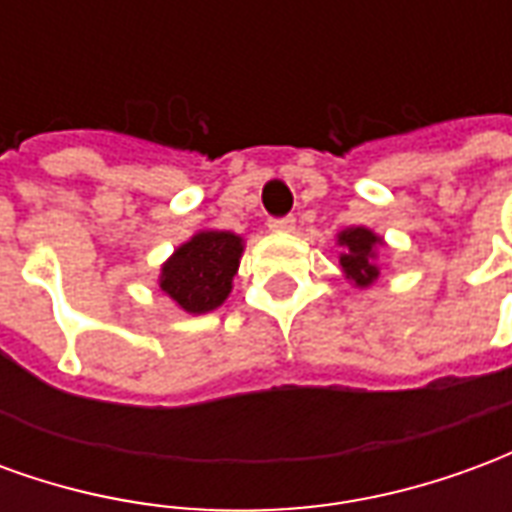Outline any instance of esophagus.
I'll return each instance as SVG.
<instances>
[{"label": "esophagus", "mask_w": 512, "mask_h": 512, "mask_svg": "<svg viewBox=\"0 0 512 512\" xmlns=\"http://www.w3.org/2000/svg\"><path fill=\"white\" fill-rule=\"evenodd\" d=\"M293 227H296V219H293V216H285V219H271V222H268V230H271V233H290Z\"/></svg>", "instance_id": "esophagus-1"}]
</instances>
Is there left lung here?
Instances as JSON below:
<instances>
[{"label":"left lung","mask_w":512,"mask_h":512,"mask_svg":"<svg viewBox=\"0 0 512 512\" xmlns=\"http://www.w3.org/2000/svg\"><path fill=\"white\" fill-rule=\"evenodd\" d=\"M337 246L343 249L340 252L343 277L359 290L376 285L378 277H381L378 249L384 246V238L373 233L370 227H345L337 233Z\"/></svg>","instance_id":"obj_1"}]
</instances>
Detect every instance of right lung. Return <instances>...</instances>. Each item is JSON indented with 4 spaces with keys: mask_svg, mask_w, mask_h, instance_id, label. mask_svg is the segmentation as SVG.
I'll return each mask as SVG.
<instances>
[{
    "mask_svg": "<svg viewBox=\"0 0 512 512\" xmlns=\"http://www.w3.org/2000/svg\"><path fill=\"white\" fill-rule=\"evenodd\" d=\"M244 246V238L230 230H200L161 263L158 288L189 315L213 312L233 290Z\"/></svg>",
    "mask_w": 512,
    "mask_h": 512,
    "instance_id": "1",
    "label": "right lung"
}]
</instances>
